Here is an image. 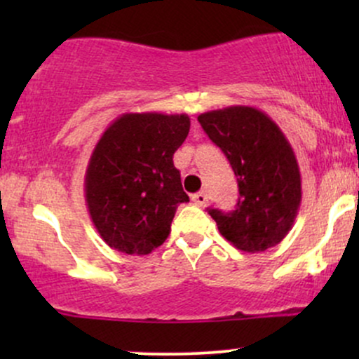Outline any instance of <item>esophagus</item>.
I'll list each match as a JSON object with an SVG mask.
<instances>
[{
    "label": "esophagus",
    "mask_w": 359,
    "mask_h": 359,
    "mask_svg": "<svg viewBox=\"0 0 359 359\" xmlns=\"http://www.w3.org/2000/svg\"><path fill=\"white\" fill-rule=\"evenodd\" d=\"M191 199H192V203H194V204H197V205H205V204H208V196H205L204 192L192 194Z\"/></svg>",
    "instance_id": "obj_1"
}]
</instances>
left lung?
Masks as SVG:
<instances>
[{
  "label": "left lung",
  "mask_w": 359,
  "mask_h": 359,
  "mask_svg": "<svg viewBox=\"0 0 359 359\" xmlns=\"http://www.w3.org/2000/svg\"><path fill=\"white\" fill-rule=\"evenodd\" d=\"M197 119L228 156L240 187L234 211L209 209L219 233L248 253L278 245L302 201L299 163L285 135L269 114L251 106L208 111Z\"/></svg>",
  "instance_id": "8db88e82"
}]
</instances>
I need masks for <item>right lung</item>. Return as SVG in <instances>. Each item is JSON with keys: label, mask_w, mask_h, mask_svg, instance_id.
<instances>
[{"label": "right lung", "mask_w": 359, "mask_h": 359, "mask_svg": "<svg viewBox=\"0 0 359 359\" xmlns=\"http://www.w3.org/2000/svg\"><path fill=\"white\" fill-rule=\"evenodd\" d=\"M189 128L184 113H125L101 135L86 168L84 194L109 248L148 255L167 240L177 205L189 201L172 160Z\"/></svg>", "instance_id": "right-lung-1"}]
</instances>
